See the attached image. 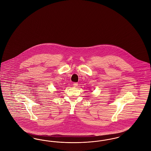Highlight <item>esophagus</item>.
<instances>
[{
  "label": "esophagus",
  "instance_id": "obj_1",
  "mask_svg": "<svg viewBox=\"0 0 151 151\" xmlns=\"http://www.w3.org/2000/svg\"><path fill=\"white\" fill-rule=\"evenodd\" d=\"M73 86L74 87H77V86H78V83H74L73 84Z\"/></svg>",
  "mask_w": 151,
  "mask_h": 151
}]
</instances>
